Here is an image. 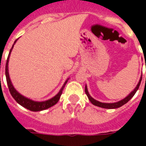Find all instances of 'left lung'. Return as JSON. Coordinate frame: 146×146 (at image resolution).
<instances>
[{
    "label": "left lung",
    "mask_w": 146,
    "mask_h": 146,
    "mask_svg": "<svg viewBox=\"0 0 146 146\" xmlns=\"http://www.w3.org/2000/svg\"><path fill=\"white\" fill-rule=\"evenodd\" d=\"M141 80H142V77L140 78V80H139V82L137 84L136 87L134 89L133 91H132L129 94V96H127V97L123 98V99L120 100L119 102H115V103H102V102H100L97 100L94 99L93 98L90 96L89 95V92H88V89H87V86H86L85 87V92L86 94V96H88V98L89 99V101L92 102V104H94V105H96V106L100 107V108H108V109H114V108H120V107L123 106V104H125L126 103L129 102V100L131 99L133 97V96L136 94V91L138 90L139 87L140 86L141 83Z\"/></svg>",
    "instance_id": "8db88e82"
}]
</instances>
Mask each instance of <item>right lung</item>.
Returning <instances> with one entry per match:
<instances>
[{"mask_svg": "<svg viewBox=\"0 0 146 146\" xmlns=\"http://www.w3.org/2000/svg\"><path fill=\"white\" fill-rule=\"evenodd\" d=\"M18 39H17L14 42V44H13L12 48L10 49V53H9V55H8L7 59V63H6V69H5V74H6V79H7V83L8 88H9V91H10L11 96H13V98L16 100V102L19 104L21 106L24 107L25 108L28 109L29 111H43V110H45V109H48L50 107L54 106V104H56L57 103V102L59 101L60 96H61L62 92H63V89H64L65 85L69 79H67V80H66V82H64V86H62L61 89L60 90V92L58 93L53 97L52 98H50L49 100H47V101H44V102H35V101H33V100L29 99V98H27L24 97L23 96H22L21 94H19L18 92L14 89V87L13 86L12 82L10 81V76H9V73H8V62H9V58H10V53L12 51V49L14 46L15 43L17 42V41Z\"/></svg>", "mask_w": 146, "mask_h": 146, "instance_id": "obj_1", "label": "right lung"}]
</instances>
